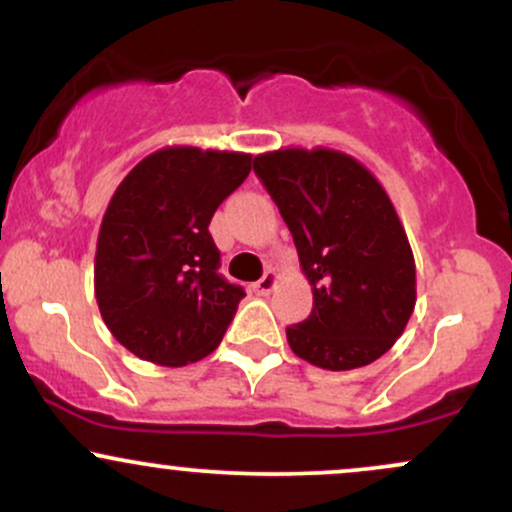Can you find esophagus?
Returning a JSON list of instances; mask_svg holds the SVG:
<instances>
[{"mask_svg": "<svg viewBox=\"0 0 512 512\" xmlns=\"http://www.w3.org/2000/svg\"><path fill=\"white\" fill-rule=\"evenodd\" d=\"M276 284H279V274H276V269H267L252 289H255V293H260V296H269L276 289Z\"/></svg>", "mask_w": 512, "mask_h": 512, "instance_id": "obj_1", "label": "esophagus"}]
</instances>
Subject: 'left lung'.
<instances>
[{
  "mask_svg": "<svg viewBox=\"0 0 512 512\" xmlns=\"http://www.w3.org/2000/svg\"><path fill=\"white\" fill-rule=\"evenodd\" d=\"M296 243L313 313L286 327L291 351L325 370L373 363L416 305V264L395 204L370 170L330 146L255 156Z\"/></svg>",
  "mask_w": 512,
  "mask_h": 512,
  "instance_id": "1",
  "label": "left lung"
}]
</instances>
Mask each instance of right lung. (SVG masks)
Instances as JSON below:
<instances>
[{
	"instance_id": "obj_1",
	"label": "right lung",
	"mask_w": 512,
	"mask_h": 512,
	"mask_svg": "<svg viewBox=\"0 0 512 512\" xmlns=\"http://www.w3.org/2000/svg\"><path fill=\"white\" fill-rule=\"evenodd\" d=\"M252 156L163 146L117 185L98 231L93 289L113 337L156 366L202 361L245 291L228 284L209 223L248 178Z\"/></svg>"
}]
</instances>
